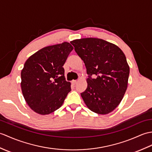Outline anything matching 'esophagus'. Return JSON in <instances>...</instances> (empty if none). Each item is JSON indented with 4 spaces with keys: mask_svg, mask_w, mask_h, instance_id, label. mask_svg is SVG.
I'll list each match as a JSON object with an SVG mask.
<instances>
[{
    "mask_svg": "<svg viewBox=\"0 0 152 152\" xmlns=\"http://www.w3.org/2000/svg\"><path fill=\"white\" fill-rule=\"evenodd\" d=\"M76 83H77V80H72V83L73 85H75Z\"/></svg>",
    "mask_w": 152,
    "mask_h": 152,
    "instance_id": "34e87169",
    "label": "esophagus"
}]
</instances>
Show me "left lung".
I'll return each instance as SVG.
<instances>
[{
  "instance_id": "1",
  "label": "left lung",
  "mask_w": 152,
  "mask_h": 152,
  "mask_svg": "<svg viewBox=\"0 0 152 152\" xmlns=\"http://www.w3.org/2000/svg\"><path fill=\"white\" fill-rule=\"evenodd\" d=\"M70 43L87 69V87L81 93L84 102L96 113H109L121 103L128 86L129 67L124 54L101 39H80Z\"/></svg>"
}]
</instances>
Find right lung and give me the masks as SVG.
I'll list each match as a JSON object with an SVG mask.
<instances>
[{"instance_id":"1","label":"right lung","mask_w":152,"mask_h":152,"mask_svg":"<svg viewBox=\"0 0 152 152\" xmlns=\"http://www.w3.org/2000/svg\"><path fill=\"white\" fill-rule=\"evenodd\" d=\"M73 47L67 42L41 49L28 58L21 71V89L30 107L48 115L61 106L71 91L65 64Z\"/></svg>"}]
</instances>
